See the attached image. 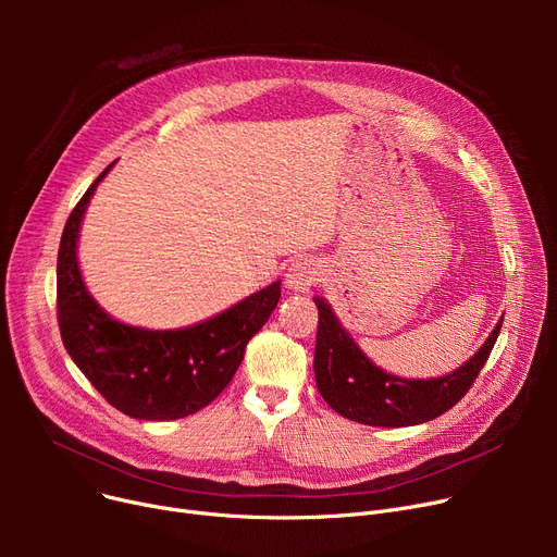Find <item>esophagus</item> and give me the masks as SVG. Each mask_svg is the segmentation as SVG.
<instances>
[{"mask_svg":"<svg viewBox=\"0 0 557 557\" xmlns=\"http://www.w3.org/2000/svg\"><path fill=\"white\" fill-rule=\"evenodd\" d=\"M323 277V269L313 257H298L290 267L286 269V286L307 294L311 286H315Z\"/></svg>","mask_w":557,"mask_h":557,"instance_id":"34e87169","label":"esophagus"}]
</instances>
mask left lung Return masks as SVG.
<instances>
[{
    "label": "left lung",
    "instance_id": "8db88e82",
    "mask_svg": "<svg viewBox=\"0 0 557 557\" xmlns=\"http://www.w3.org/2000/svg\"><path fill=\"white\" fill-rule=\"evenodd\" d=\"M318 307L313 372L323 399L347 420L368 426H413L447 413L470 391L485 366L502 320L479 352L458 370L433 379H401L376 368L334 315L325 298Z\"/></svg>",
    "mask_w": 557,
    "mask_h": 557
}]
</instances>
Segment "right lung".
<instances>
[{
	"label": "right lung",
	"mask_w": 557,
	"mask_h": 557,
	"mask_svg": "<svg viewBox=\"0 0 557 557\" xmlns=\"http://www.w3.org/2000/svg\"><path fill=\"white\" fill-rule=\"evenodd\" d=\"M112 164L83 194L65 223L55 267L58 327L72 361L116 411L153 422L187 418L232 382L248 341L277 307L280 282L183 330L131 327L108 315L83 282L76 244L87 202Z\"/></svg>",
	"instance_id": "add662e5"
}]
</instances>
